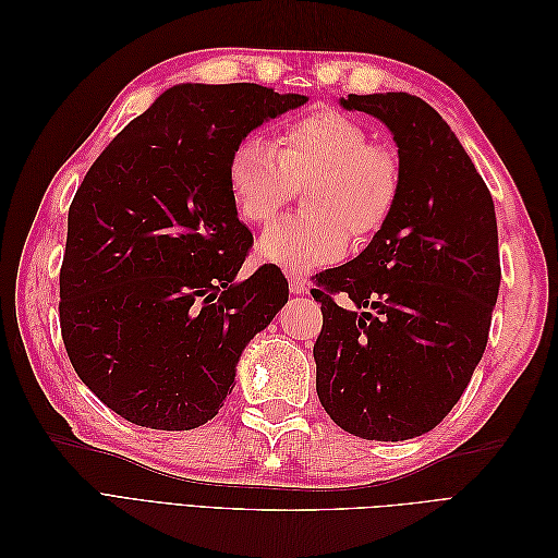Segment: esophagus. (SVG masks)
I'll use <instances>...</instances> for the list:
<instances>
[{"label":"esophagus","mask_w":558,"mask_h":558,"mask_svg":"<svg viewBox=\"0 0 558 558\" xmlns=\"http://www.w3.org/2000/svg\"><path fill=\"white\" fill-rule=\"evenodd\" d=\"M289 286H291V293H307V289H310V281H307V277L302 275V272H291L289 275Z\"/></svg>","instance_id":"esophagus-1"}]
</instances>
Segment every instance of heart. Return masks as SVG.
Wrapping results in <instances>:
<instances>
[{
  "label": "heart",
  "mask_w": 558,
  "mask_h": 558,
  "mask_svg": "<svg viewBox=\"0 0 558 558\" xmlns=\"http://www.w3.org/2000/svg\"><path fill=\"white\" fill-rule=\"evenodd\" d=\"M300 185L305 211L269 228L258 253L281 267L312 269L342 258L349 234L365 242L384 228L400 195V162L391 148L369 144L356 118L337 109L286 121L275 148L258 137L232 148L228 189L248 226H267Z\"/></svg>",
  "instance_id": "obj_1"
}]
</instances>
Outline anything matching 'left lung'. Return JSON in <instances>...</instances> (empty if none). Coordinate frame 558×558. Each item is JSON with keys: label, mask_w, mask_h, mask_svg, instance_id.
I'll return each instance as SVG.
<instances>
[{"label": "left lung", "mask_w": 558, "mask_h": 558, "mask_svg": "<svg viewBox=\"0 0 558 558\" xmlns=\"http://www.w3.org/2000/svg\"><path fill=\"white\" fill-rule=\"evenodd\" d=\"M342 107L393 132L400 195L361 256L316 275V393L351 435L412 440L451 412L486 349L500 286L494 199L421 97L349 95ZM340 292L356 311L339 307Z\"/></svg>", "instance_id": "obj_1"}]
</instances>
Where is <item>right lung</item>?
Here are the masks:
<instances>
[{"label":"right lung","instance_id":"right-lung-1","mask_svg":"<svg viewBox=\"0 0 558 558\" xmlns=\"http://www.w3.org/2000/svg\"><path fill=\"white\" fill-rule=\"evenodd\" d=\"M256 83H183L99 154L66 218L60 330L76 375L130 424L191 430L218 414L253 335L289 300L228 189L232 148L302 107Z\"/></svg>","mask_w":558,"mask_h":558}]
</instances>
